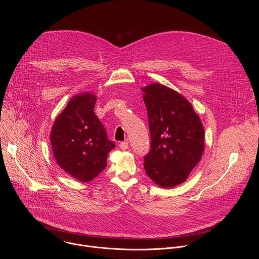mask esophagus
Wrapping results in <instances>:
<instances>
[{"label":"esophagus","mask_w":259,"mask_h":259,"mask_svg":"<svg viewBox=\"0 0 259 259\" xmlns=\"http://www.w3.org/2000/svg\"><path fill=\"white\" fill-rule=\"evenodd\" d=\"M119 146H120V149H121V150L125 151V150H127L128 147H129V144H128V142L124 141V142H121V143L119 144Z\"/></svg>","instance_id":"esophagus-1"}]
</instances>
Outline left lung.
<instances>
[{"mask_svg": "<svg viewBox=\"0 0 259 259\" xmlns=\"http://www.w3.org/2000/svg\"><path fill=\"white\" fill-rule=\"evenodd\" d=\"M141 90L151 133L144 170L161 188L176 187L187 180L202 158V122L192 104L175 90L158 83Z\"/></svg>", "mask_w": 259, "mask_h": 259, "instance_id": "obj_1", "label": "left lung"}]
</instances>
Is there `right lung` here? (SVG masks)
I'll list each match as a JSON object with an SVG mask.
<instances>
[{"label":"right lung","instance_id":"1","mask_svg":"<svg viewBox=\"0 0 259 259\" xmlns=\"http://www.w3.org/2000/svg\"><path fill=\"white\" fill-rule=\"evenodd\" d=\"M95 101L96 96L89 92L73 96L56 118L50 134L57 164L83 182L105 168L107 155L115 147L93 112Z\"/></svg>","mask_w":259,"mask_h":259}]
</instances>
